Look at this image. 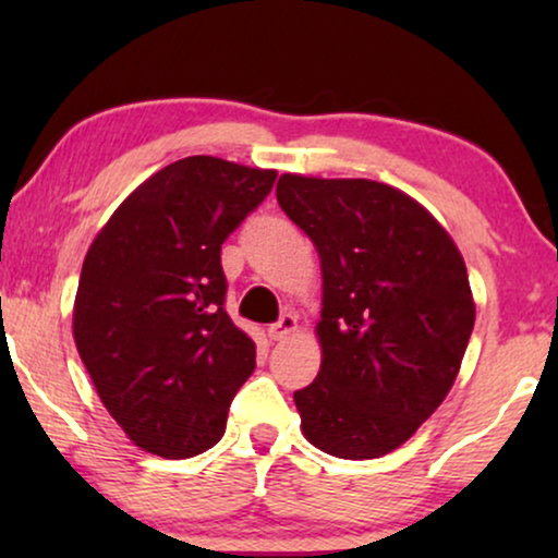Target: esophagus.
<instances>
[{"mask_svg":"<svg viewBox=\"0 0 558 558\" xmlns=\"http://www.w3.org/2000/svg\"><path fill=\"white\" fill-rule=\"evenodd\" d=\"M296 330V317L292 315V312H284V315H281L277 323L274 325H269V338L271 340H284L287 335H292Z\"/></svg>","mask_w":558,"mask_h":558,"instance_id":"obj_1","label":"esophagus"}]
</instances>
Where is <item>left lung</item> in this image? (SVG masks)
I'll return each instance as SVG.
<instances>
[{
	"label": "left lung",
	"instance_id": "obj_1",
	"mask_svg": "<svg viewBox=\"0 0 558 558\" xmlns=\"http://www.w3.org/2000/svg\"><path fill=\"white\" fill-rule=\"evenodd\" d=\"M277 201L323 264V365L294 391L304 437L342 460L393 452L460 373L475 325L462 254L384 182L281 174Z\"/></svg>",
	"mask_w": 558,
	"mask_h": 558
}]
</instances>
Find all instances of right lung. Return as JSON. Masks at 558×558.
Masks as SVG:
<instances>
[{"instance_id":"obj_1","label":"right lung","mask_w":558,"mask_h":558,"mask_svg":"<svg viewBox=\"0 0 558 558\" xmlns=\"http://www.w3.org/2000/svg\"><path fill=\"white\" fill-rule=\"evenodd\" d=\"M277 172L197 155L142 182L90 243L73 338L104 407L134 445L193 457L223 437L256 345L226 312L220 246Z\"/></svg>"}]
</instances>
